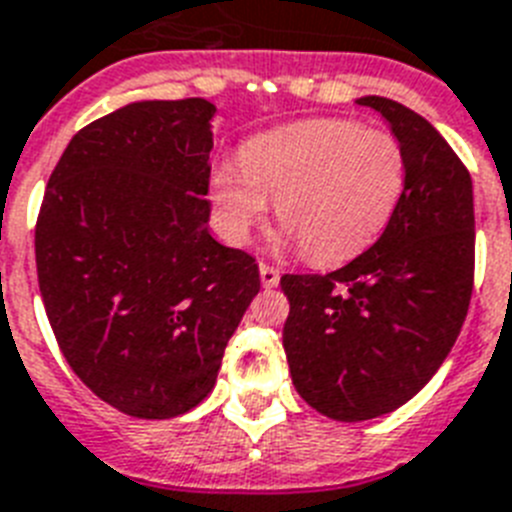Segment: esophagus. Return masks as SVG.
<instances>
[{"instance_id":"34e87169","label":"esophagus","mask_w":512,"mask_h":512,"mask_svg":"<svg viewBox=\"0 0 512 512\" xmlns=\"http://www.w3.org/2000/svg\"><path fill=\"white\" fill-rule=\"evenodd\" d=\"M260 281H263L265 289H273V286H278V281H281V270L273 268V265L268 263H260Z\"/></svg>"}]
</instances>
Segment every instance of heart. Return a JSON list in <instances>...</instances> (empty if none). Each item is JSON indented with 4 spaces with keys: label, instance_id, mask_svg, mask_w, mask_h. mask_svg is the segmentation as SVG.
<instances>
[{
    "label": "heart",
    "instance_id": "heart-1",
    "mask_svg": "<svg viewBox=\"0 0 512 512\" xmlns=\"http://www.w3.org/2000/svg\"><path fill=\"white\" fill-rule=\"evenodd\" d=\"M406 187L398 137L349 119H312L265 132L221 163L210 197L223 231L244 242L276 200L286 239L315 265H338L375 242Z\"/></svg>",
    "mask_w": 512,
    "mask_h": 512
}]
</instances>
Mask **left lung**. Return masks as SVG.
<instances>
[{"label": "left lung", "mask_w": 512, "mask_h": 512, "mask_svg": "<svg viewBox=\"0 0 512 512\" xmlns=\"http://www.w3.org/2000/svg\"><path fill=\"white\" fill-rule=\"evenodd\" d=\"M406 156V187L382 236L325 276L281 278L283 349L296 393L336 422L390 414L432 380L474 291L471 174L416 111L380 96Z\"/></svg>", "instance_id": "1"}]
</instances>
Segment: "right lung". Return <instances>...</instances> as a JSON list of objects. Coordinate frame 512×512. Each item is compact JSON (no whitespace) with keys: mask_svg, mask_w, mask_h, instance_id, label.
I'll use <instances>...</instances> for the list:
<instances>
[{"mask_svg":"<svg viewBox=\"0 0 512 512\" xmlns=\"http://www.w3.org/2000/svg\"><path fill=\"white\" fill-rule=\"evenodd\" d=\"M213 114L182 98L90 122L51 171L36 221L38 289L64 359L137 419L203 401L260 291L255 257L208 231Z\"/></svg>","mask_w":512,"mask_h":512,"instance_id":"right-lung-1","label":"right lung"}]
</instances>
